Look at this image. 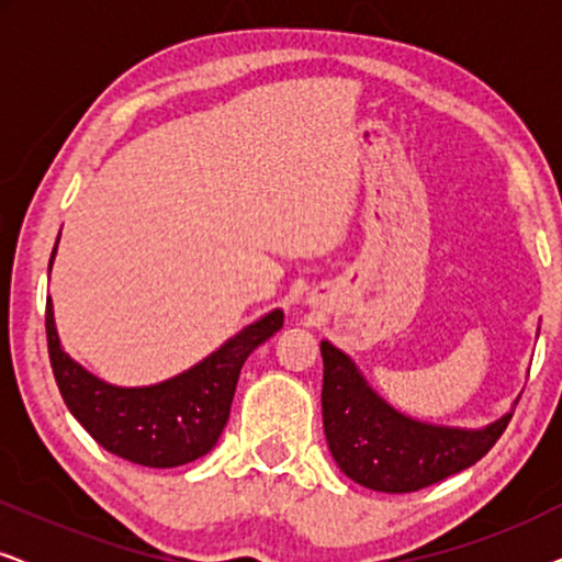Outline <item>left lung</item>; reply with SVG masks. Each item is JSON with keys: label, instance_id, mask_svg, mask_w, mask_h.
<instances>
[{"label": "left lung", "instance_id": "1", "mask_svg": "<svg viewBox=\"0 0 562 562\" xmlns=\"http://www.w3.org/2000/svg\"><path fill=\"white\" fill-rule=\"evenodd\" d=\"M322 419L329 452L360 486L412 494L456 475L486 456L512 414L483 429L435 427L398 414L368 386L356 363L322 340Z\"/></svg>", "mask_w": 562, "mask_h": 562}]
</instances>
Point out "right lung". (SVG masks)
Returning a JSON list of instances; mask_svg holds the SVG:
<instances>
[{
    "instance_id": "right-lung-1",
    "label": "right lung",
    "mask_w": 562,
    "mask_h": 562,
    "mask_svg": "<svg viewBox=\"0 0 562 562\" xmlns=\"http://www.w3.org/2000/svg\"><path fill=\"white\" fill-rule=\"evenodd\" d=\"M281 325L283 312L273 310L189 371L156 386L122 389L99 381L66 356L53 322L50 299L45 304L50 368L68 412L112 456L148 468L187 465L217 445L243 363L260 342L279 333Z\"/></svg>"
}]
</instances>
